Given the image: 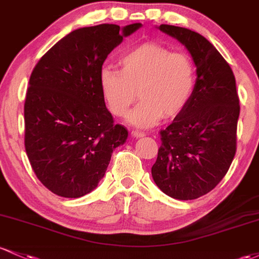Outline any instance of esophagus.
<instances>
[{"label": "esophagus", "instance_id": "esophagus-1", "mask_svg": "<svg viewBox=\"0 0 259 259\" xmlns=\"http://www.w3.org/2000/svg\"><path fill=\"white\" fill-rule=\"evenodd\" d=\"M132 135L134 136V138H143V136H145L146 134H145V133H143V132H139V130H133L132 132Z\"/></svg>", "mask_w": 259, "mask_h": 259}]
</instances>
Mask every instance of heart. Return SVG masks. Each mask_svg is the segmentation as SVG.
Wrapping results in <instances>:
<instances>
[{
  "mask_svg": "<svg viewBox=\"0 0 259 259\" xmlns=\"http://www.w3.org/2000/svg\"><path fill=\"white\" fill-rule=\"evenodd\" d=\"M121 70L103 67L99 84L110 112L126 114L138 96L141 102L127 115L138 127H149L173 118L186 108L195 86V65L182 51L155 41L135 45L120 56Z\"/></svg>",
  "mask_w": 259,
  "mask_h": 259,
  "instance_id": "b5f03b06",
  "label": "heart"
}]
</instances>
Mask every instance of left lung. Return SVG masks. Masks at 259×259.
Here are the masks:
<instances>
[{
	"instance_id": "1",
	"label": "left lung",
	"mask_w": 259,
	"mask_h": 259,
	"mask_svg": "<svg viewBox=\"0 0 259 259\" xmlns=\"http://www.w3.org/2000/svg\"><path fill=\"white\" fill-rule=\"evenodd\" d=\"M158 29L187 48L197 79L189 103L160 132L162 144L151 175L164 194L192 200L214 189L231 166L240 101L231 67L208 39L176 25Z\"/></svg>"
}]
</instances>
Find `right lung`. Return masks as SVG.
<instances>
[{
	"label": "right lung",
	"instance_id": "obj_1",
	"mask_svg": "<svg viewBox=\"0 0 259 259\" xmlns=\"http://www.w3.org/2000/svg\"><path fill=\"white\" fill-rule=\"evenodd\" d=\"M141 27L99 24L73 30L34 67L24 103V146L38 180L54 194L79 198L104 177L113 150L127 139L99 84L102 65Z\"/></svg>",
	"mask_w": 259,
	"mask_h": 259
}]
</instances>
